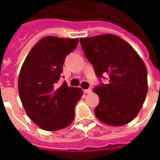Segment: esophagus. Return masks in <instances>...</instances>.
<instances>
[{
	"label": "esophagus",
	"instance_id": "1",
	"mask_svg": "<svg viewBox=\"0 0 160 160\" xmlns=\"http://www.w3.org/2000/svg\"><path fill=\"white\" fill-rule=\"evenodd\" d=\"M91 91H92L91 88H88L86 90H84V93H85V94H90V93H91Z\"/></svg>",
	"mask_w": 160,
	"mask_h": 160
}]
</instances>
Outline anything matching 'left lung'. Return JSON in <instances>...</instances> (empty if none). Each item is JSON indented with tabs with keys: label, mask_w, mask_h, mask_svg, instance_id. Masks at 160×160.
I'll return each instance as SVG.
<instances>
[{
	"label": "left lung",
	"mask_w": 160,
	"mask_h": 160,
	"mask_svg": "<svg viewBox=\"0 0 160 160\" xmlns=\"http://www.w3.org/2000/svg\"><path fill=\"white\" fill-rule=\"evenodd\" d=\"M85 57L95 75L106 84L94 88L100 98L95 116L105 124L120 126L135 118L144 104L147 91V69L130 45L111 34L80 38Z\"/></svg>",
	"instance_id": "obj_1"
}]
</instances>
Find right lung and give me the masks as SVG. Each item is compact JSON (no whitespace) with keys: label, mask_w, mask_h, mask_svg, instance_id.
<instances>
[{"label":"right lung","mask_w":160,"mask_h":160,"mask_svg":"<svg viewBox=\"0 0 160 160\" xmlns=\"http://www.w3.org/2000/svg\"><path fill=\"white\" fill-rule=\"evenodd\" d=\"M76 39L46 36L31 49L18 80L19 95L31 120L47 131L67 127L75 117V107L83 95L80 88L57 84L65 57L77 46Z\"/></svg>","instance_id":"add662e5"}]
</instances>
